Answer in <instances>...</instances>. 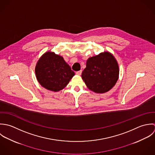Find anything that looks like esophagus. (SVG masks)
I'll list each match as a JSON object with an SVG mask.
<instances>
[{
  "mask_svg": "<svg viewBox=\"0 0 155 155\" xmlns=\"http://www.w3.org/2000/svg\"><path fill=\"white\" fill-rule=\"evenodd\" d=\"M81 73H82V71H81V70L78 71H77V72H76V74H77V75H80L81 74Z\"/></svg>",
  "mask_w": 155,
  "mask_h": 155,
  "instance_id": "esophagus-1",
  "label": "esophagus"
}]
</instances>
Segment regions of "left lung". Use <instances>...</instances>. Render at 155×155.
I'll use <instances>...</instances> for the list:
<instances>
[{"instance_id": "obj_1", "label": "left lung", "mask_w": 155, "mask_h": 155, "mask_svg": "<svg viewBox=\"0 0 155 155\" xmlns=\"http://www.w3.org/2000/svg\"><path fill=\"white\" fill-rule=\"evenodd\" d=\"M119 69L114 57L104 52L88 59L81 77L87 87L94 92L109 91L116 83Z\"/></svg>"}]
</instances>
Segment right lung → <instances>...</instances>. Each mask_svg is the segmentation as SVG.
Returning a JSON list of instances; mask_svg holds the SVG:
<instances>
[{
    "instance_id": "1",
    "label": "right lung",
    "mask_w": 155,
    "mask_h": 155,
    "mask_svg": "<svg viewBox=\"0 0 155 155\" xmlns=\"http://www.w3.org/2000/svg\"><path fill=\"white\" fill-rule=\"evenodd\" d=\"M35 73L40 84L53 92L64 88L75 75L62 56L49 51L43 54L38 61Z\"/></svg>"
}]
</instances>
